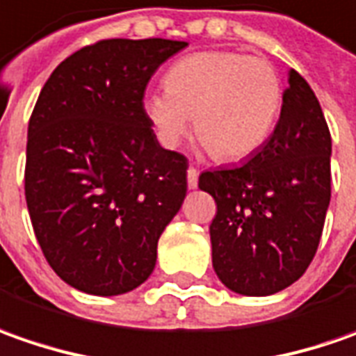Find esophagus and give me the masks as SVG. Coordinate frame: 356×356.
<instances>
[{
  "label": "esophagus",
  "instance_id": "34e87169",
  "mask_svg": "<svg viewBox=\"0 0 356 356\" xmlns=\"http://www.w3.org/2000/svg\"><path fill=\"white\" fill-rule=\"evenodd\" d=\"M187 183H189V189H197V185H199V169L197 167L187 169Z\"/></svg>",
  "mask_w": 356,
  "mask_h": 356
}]
</instances>
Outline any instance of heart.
Masks as SVG:
<instances>
[{
    "instance_id": "b5f03b06",
    "label": "heart",
    "mask_w": 356,
    "mask_h": 356,
    "mask_svg": "<svg viewBox=\"0 0 356 356\" xmlns=\"http://www.w3.org/2000/svg\"><path fill=\"white\" fill-rule=\"evenodd\" d=\"M165 88L143 100L157 140L177 147L189 131L218 161H240L270 138L282 110L276 68L234 51H202L167 70Z\"/></svg>"
}]
</instances>
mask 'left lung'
<instances>
[{
  "mask_svg": "<svg viewBox=\"0 0 356 356\" xmlns=\"http://www.w3.org/2000/svg\"><path fill=\"white\" fill-rule=\"evenodd\" d=\"M274 134L246 163L199 177L216 202L213 268L240 296L298 282L319 246L331 201V134L312 86L289 68Z\"/></svg>",
  "mask_w": 356,
  "mask_h": 356,
  "instance_id": "8db88e82",
  "label": "left lung"
}]
</instances>
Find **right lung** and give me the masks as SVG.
I'll return each mask as SVG.
<instances>
[{
  "instance_id": "add662e5",
  "label": "right lung",
  "mask_w": 356,
  "mask_h": 356,
  "mask_svg": "<svg viewBox=\"0 0 356 356\" xmlns=\"http://www.w3.org/2000/svg\"><path fill=\"white\" fill-rule=\"evenodd\" d=\"M187 44L100 41L65 58L39 94L27 129V209L47 262L84 293L141 286L185 201L187 159L159 145L143 94Z\"/></svg>"
}]
</instances>
